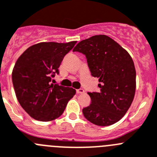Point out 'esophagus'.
I'll use <instances>...</instances> for the list:
<instances>
[{
  "instance_id": "34e87169",
  "label": "esophagus",
  "mask_w": 157,
  "mask_h": 157,
  "mask_svg": "<svg viewBox=\"0 0 157 157\" xmlns=\"http://www.w3.org/2000/svg\"><path fill=\"white\" fill-rule=\"evenodd\" d=\"M76 91H77V94H83V93H84V90L83 88L77 89Z\"/></svg>"
}]
</instances>
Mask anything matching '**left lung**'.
Instances as JSON below:
<instances>
[{
    "label": "left lung",
    "instance_id": "left-lung-1",
    "mask_svg": "<svg viewBox=\"0 0 157 157\" xmlns=\"http://www.w3.org/2000/svg\"><path fill=\"white\" fill-rule=\"evenodd\" d=\"M73 52L86 56L98 92H87L91 102L82 112L98 126H109L125 115L135 97L136 71L131 56L112 38L95 35L79 42Z\"/></svg>",
    "mask_w": 157,
    "mask_h": 157
}]
</instances>
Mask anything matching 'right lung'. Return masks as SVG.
<instances>
[{"label":"right lung","instance_id":"1","mask_svg":"<svg viewBox=\"0 0 157 157\" xmlns=\"http://www.w3.org/2000/svg\"><path fill=\"white\" fill-rule=\"evenodd\" d=\"M77 41L42 42L28 48L15 63L12 83L17 99L25 111L40 121H51L64 112L75 89L54 83L63 58Z\"/></svg>","mask_w":157,"mask_h":157}]
</instances>
